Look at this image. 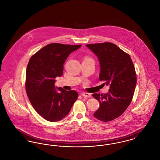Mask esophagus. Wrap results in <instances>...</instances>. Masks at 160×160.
Wrapping results in <instances>:
<instances>
[{"instance_id": "1", "label": "esophagus", "mask_w": 160, "mask_h": 160, "mask_svg": "<svg viewBox=\"0 0 160 160\" xmlns=\"http://www.w3.org/2000/svg\"><path fill=\"white\" fill-rule=\"evenodd\" d=\"M81 95L84 97H87V98H90L91 97V95L88 93H87V92H82L81 93Z\"/></svg>"}]
</instances>
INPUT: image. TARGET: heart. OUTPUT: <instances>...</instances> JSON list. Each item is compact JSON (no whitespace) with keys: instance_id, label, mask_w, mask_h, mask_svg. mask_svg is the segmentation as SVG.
Segmentation results:
<instances>
[{"instance_id":"b5f03b06","label":"heart","mask_w":160,"mask_h":160,"mask_svg":"<svg viewBox=\"0 0 160 160\" xmlns=\"http://www.w3.org/2000/svg\"><path fill=\"white\" fill-rule=\"evenodd\" d=\"M84 59H91L90 58H88V57H86Z\"/></svg>"}]
</instances>
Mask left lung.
I'll return each instance as SVG.
<instances>
[{"label":"left lung","mask_w":160,"mask_h":160,"mask_svg":"<svg viewBox=\"0 0 160 160\" xmlns=\"http://www.w3.org/2000/svg\"><path fill=\"white\" fill-rule=\"evenodd\" d=\"M86 46L98 58L101 65L99 81L110 86L106 94L94 93L100 106L93 114L98 119L111 121L128 108L137 85V74L128 54L111 42L90 43Z\"/></svg>","instance_id":"obj_1"}]
</instances>
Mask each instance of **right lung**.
I'll use <instances>...</instances> for the list:
<instances>
[{
    "instance_id": "add662e5",
    "label": "right lung",
    "mask_w": 160,
    "mask_h": 160,
    "mask_svg": "<svg viewBox=\"0 0 160 160\" xmlns=\"http://www.w3.org/2000/svg\"><path fill=\"white\" fill-rule=\"evenodd\" d=\"M81 45L52 43L47 45L30 58L26 71L25 89L36 112L46 120L58 121L70 112L78 98L75 90L55 89V78L63 74L64 63L72 52Z\"/></svg>"
}]
</instances>
